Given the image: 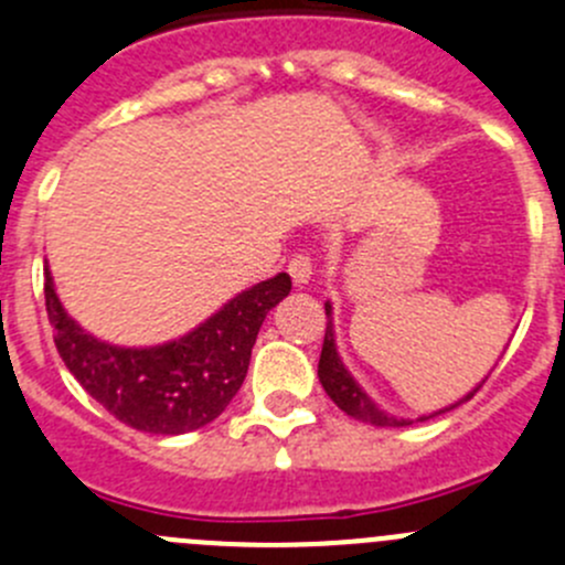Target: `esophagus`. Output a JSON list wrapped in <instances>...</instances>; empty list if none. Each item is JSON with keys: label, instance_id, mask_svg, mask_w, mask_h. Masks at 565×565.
Returning a JSON list of instances; mask_svg holds the SVG:
<instances>
[{"label": "esophagus", "instance_id": "obj_1", "mask_svg": "<svg viewBox=\"0 0 565 565\" xmlns=\"http://www.w3.org/2000/svg\"><path fill=\"white\" fill-rule=\"evenodd\" d=\"M287 270H289V276H292V281L298 284V287H303V284H309L311 273H315V262H311L309 254H303V250H300V254H295L292 259H289Z\"/></svg>", "mask_w": 565, "mask_h": 565}]
</instances>
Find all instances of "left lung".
<instances>
[{
	"label": "left lung",
	"mask_w": 565,
	"mask_h": 565,
	"mask_svg": "<svg viewBox=\"0 0 565 565\" xmlns=\"http://www.w3.org/2000/svg\"><path fill=\"white\" fill-rule=\"evenodd\" d=\"M326 315L331 317V306H326ZM317 375H320V383H322V388L328 392V397H331L333 403H337L348 416L370 422V425H377V428H403V425H411L408 419H397V416L383 414V411L377 408V405L372 403L364 392H361L359 383L350 377V372L344 370V364L339 361L337 348H333L331 320L326 322V339H322V353H320V366H317ZM480 386H483V383H480ZM478 388H475V392H478ZM475 392H469L461 403L472 399ZM461 403H456V405H461ZM456 405H452V408H456ZM422 419H428V416H422Z\"/></svg>",
	"instance_id": "1"
}]
</instances>
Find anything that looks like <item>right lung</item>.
<instances>
[{
  "label": "right lung",
  "mask_w": 565,
  "mask_h": 565,
  "mask_svg": "<svg viewBox=\"0 0 565 565\" xmlns=\"http://www.w3.org/2000/svg\"><path fill=\"white\" fill-rule=\"evenodd\" d=\"M43 276L54 344L71 375L115 419L157 436L199 430L226 411L243 386L267 311L292 289V278L278 273L228 300L179 342L135 350L104 344L82 331L60 306L49 267Z\"/></svg>",
  "instance_id": "1"
}]
</instances>
